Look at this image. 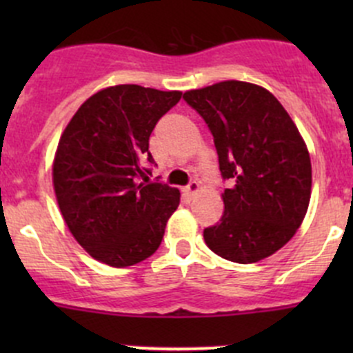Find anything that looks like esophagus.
Segmentation results:
<instances>
[{
  "label": "esophagus",
  "mask_w": 353,
  "mask_h": 353,
  "mask_svg": "<svg viewBox=\"0 0 353 353\" xmlns=\"http://www.w3.org/2000/svg\"><path fill=\"white\" fill-rule=\"evenodd\" d=\"M184 191H186L188 194H196L199 191V183H198V181H191V183L188 184L186 190H184Z\"/></svg>",
  "instance_id": "34e87169"
}]
</instances>
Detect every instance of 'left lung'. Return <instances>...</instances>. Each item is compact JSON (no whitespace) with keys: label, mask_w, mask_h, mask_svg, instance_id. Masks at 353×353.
Returning <instances> with one entry per match:
<instances>
[{"label":"left lung","mask_w":353,"mask_h":353,"mask_svg":"<svg viewBox=\"0 0 353 353\" xmlns=\"http://www.w3.org/2000/svg\"><path fill=\"white\" fill-rule=\"evenodd\" d=\"M184 101L208 124L223 179L220 222L203 230L215 254L258 263L294 237L307 213L311 157L275 95L248 81H219L188 90Z\"/></svg>","instance_id":"left-lung-1"}]
</instances>
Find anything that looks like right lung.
Instances as JSON below:
<instances>
[{
    "label": "right lung",
    "instance_id": "add662e5",
    "mask_svg": "<svg viewBox=\"0 0 353 353\" xmlns=\"http://www.w3.org/2000/svg\"><path fill=\"white\" fill-rule=\"evenodd\" d=\"M183 92L114 85L88 97L59 138L52 186L65 223L97 261L126 268L159 249L181 193L140 183L154 163L148 140Z\"/></svg>",
    "mask_w": 353,
    "mask_h": 353
}]
</instances>
